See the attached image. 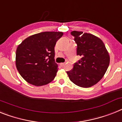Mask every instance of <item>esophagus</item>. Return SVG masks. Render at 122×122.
Instances as JSON below:
<instances>
[{
    "label": "esophagus",
    "mask_w": 122,
    "mask_h": 122,
    "mask_svg": "<svg viewBox=\"0 0 122 122\" xmlns=\"http://www.w3.org/2000/svg\"><path fill=\"white\" fill-rule=\"evenodd\" d=\"M60 65L61 66H63L64 65H65V63H60Z\"/></svg>",
    "instance_id": "1"
}]
</instances>
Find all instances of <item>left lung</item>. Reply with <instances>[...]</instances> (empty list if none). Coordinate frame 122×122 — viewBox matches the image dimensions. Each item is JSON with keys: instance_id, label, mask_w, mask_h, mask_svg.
<instances>
[{"instance_id": "1", "label": "left lung", "mask_w": 122, "mask_h": 122, "mask_svg": "<svg viewBox=\"0 0 122 122\" xmlns=\"http://www.w3.org/2000/svg\"><path fill=\"white\" fill-rule=\"evenodd\" d=\"M71 34L77 45V56L81 59L66 73L74 84L89 88L106 73L110 63L109 53L102 41L94 35L76 31H71Z\"/></svg>"}]
</instances>
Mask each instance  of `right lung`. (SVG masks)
<instances>
[{"instance_id": "obj_1", "label": "right lung", "mask_w": 122, "mask_h": 122, "mask_svg": "<svg viewBox=\"0 0 122 122\" xmlns=\"http://www.w3.org/2000/svg\"><path fill=\"white\" fill-rule=\"evenodd\" d=\"M62 32H42L23 41L16 51V66L23 78L36 86L47 85L56 77L54 47Z\"/></svg>"}]
</instances>
